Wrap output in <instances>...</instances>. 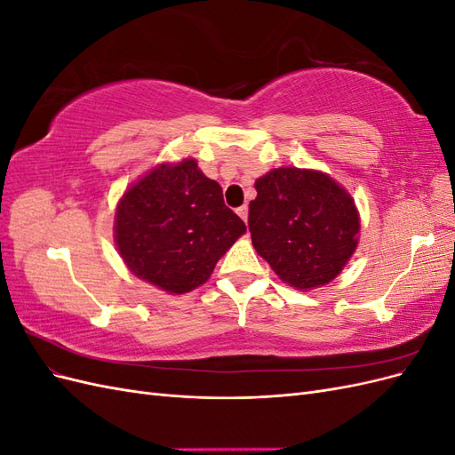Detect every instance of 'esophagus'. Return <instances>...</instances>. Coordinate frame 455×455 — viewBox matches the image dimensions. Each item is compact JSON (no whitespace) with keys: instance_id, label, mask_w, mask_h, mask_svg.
I'll list each match as a JSON object with an SVG mask.
<instances>
[{"instance_id":"34e87169","label":"esophagus","mask_w":455,"mask_h":455,"mask_svg":"<svg viewBox=\"0 0 455 455\" xmlns=\"http://www.w3.org/2000/svg\"><path fill=\"white\" fill-rule=\"evenodd\" d=\"M237 214L244 220V222H246V220H249V206H246V204H243V206H239V209H237Z\"/></svg>"}]
</instances>
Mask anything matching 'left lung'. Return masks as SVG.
I'll return each instance as SVG.
<instances>
[{"mask_svg": "<svg viewBox=\"0 0 455 455\" xmlns=\"http://www.w3.org/2000/svg\"><path fill=\"white\" fill-rule=\"evenodd\" d=\"M249 228L256 252L294 288L332 281L356 249L359 214L332 178L283 167L254 184Z\"/></svg>", "mask_w": 455, "mask_h": 455, "instance_id": "1", "label": "left lung"}]
</instances>
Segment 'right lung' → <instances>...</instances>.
<instances>
[{
	"label": "right lung",
	"instance_id": "obj_1",
	"mask_svg": "<svg viewBox=\"0 0 455 455\" xmlns=\"http://www.w3.org/2000/svg\"><path fill=\"white\" fill-rule=\"evenodd\" d=\"M246 226L197 161L161 164L117 204L116 243L129 269L161 291L184 294L211 277Z\"/></svg>",
	"mask_w": 455,
	"mask_h": 455
}]
</instances>
